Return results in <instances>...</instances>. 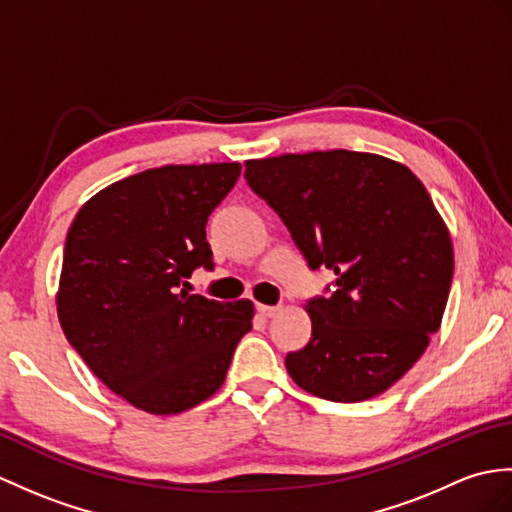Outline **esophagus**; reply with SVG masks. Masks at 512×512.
<instances>
[{"label":"esophagus","mask_w":512,"mask_h":512,"mask_svg":"<svg viewBox=\"0 0 512 512\" xmlns=\"http://www.w3.org/2000/svg\"><path fill=\"white\" fill-rule=\"evenodd\" d=\"M255 310H257V314H259L261 318H272V316H275V314L279 312V307H272V305H261V303H257Z\"/></svg>","instance_id":"esophagus-1"}]
</instances>
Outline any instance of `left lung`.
<instances>
[{
	"mask_svg": "<svg viewBox=\"0 0 512 512\" xmlns=\"http://www.w3.org/2000/svg\"><path fill=\"white\" fill-rule=\"evenodd\" d=\"M244 178L310 270L336 275L307 301L312 338L285 355L290 377L329 401L382 395L438 331L454 277L427 189L406 165L351 150L246 161Z\"/></svg>",
	"mask_w": 512,
	"mask_h": 512,
	"instance_id": "left-lung-1",
	"label": "left lung"
}]
</instances>
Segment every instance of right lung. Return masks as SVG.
Masks as SVG:
<instances>
[{
    "mask_svg": "<svg viewBox=\"0 0 512 512\" xmlns=\"http://www.w3.org/2000/svg\"><path fill=\"white\" fill-rule=\"evenodd\" d=\"M240 163L165 165L102 189L65 240L58 320L102 384L135 408L178 414L227 377L253 303L189 294L213 270L207 220L240 178Z\"/></svg>",
    "mask_w": 512,
    "mask_h": 512,
    "instance_id": "1",
    "label": "right lung"
}]
</instances>
